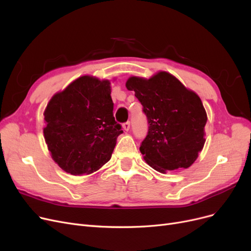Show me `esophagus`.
I'll return each mask as SVG.
<instances>
[{
	"label": "esophagus",
	"mask_w": 251,
	"mask_h": 251,
	"mask_svg": "<svg viewBox=\"0 0 251 251\" xmlns=\"http://www.w3.org/2000/svg\"><path fill=\"white\" fill-rule=\"evenodd\" d=\"M123 129L125 130V131H128V130L130 129V122L123 123Z\"/></svg>",
	"instance_id": "esophagus-1"
}]
</instances>
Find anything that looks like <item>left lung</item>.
I'll return each mask as SVG.
<instances>
[{
	"label": "left lung",
	"instance_id": "obj_1",
	"mask_svg": "<svg viewBox=\"0 0 251 251\" xmlns=\"http://www.w3.org/2000/svg\"><path fill=\"white\" fill-rule=\"evenodd\" d=\"M126 87L135 92L148 119L139 148L146 162L162 173L190 167L205 143L207 115L200 97L166 72L149 80L131 77Z\"/></svg>",
	"mask_w": 251,
	"mask_h": 251
}]
</instances>
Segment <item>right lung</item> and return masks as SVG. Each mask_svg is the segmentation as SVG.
<instances>
[{
    "instance_id": "obj_1",
    "label": "right lung",
    "mask_w": 251,
    "mask_h": 251,
    "mask_svg": "<svg viewBox=\"0 0 251 251\" xmlns=\"http://www.w3.org/2000/svg\"><path fill=\"white\" fill-rule=\"evenodd\" d=\"M111 83L90 75L74 81L50 100L44 137L53 160L73 176L90 174L111 159L117 137Z\"/></svg>"
}]
</instances>
